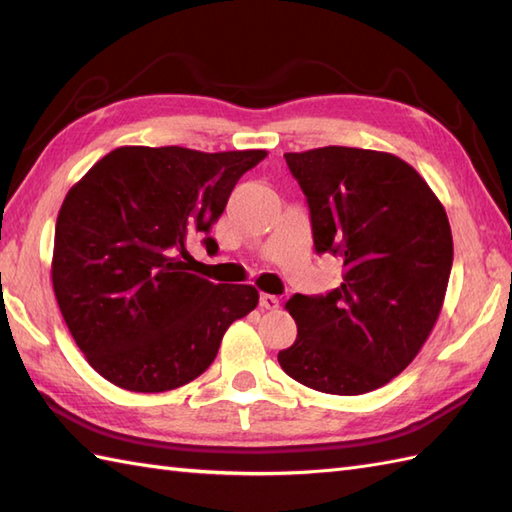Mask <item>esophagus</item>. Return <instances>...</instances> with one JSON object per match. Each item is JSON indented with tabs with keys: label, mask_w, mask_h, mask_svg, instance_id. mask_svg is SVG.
<instances>
[{
	"label": "esophagus",
	"mask_w": 512,
	"mask_h": 512,
	"mask_svg": "<svg viewBox=\"0 0 512 512\" xmlns=\"http://www.w3.org/2000/svg\"><path fill=\"white\" fill-rule=\"evenodd\" d=\"M259 306H262L264 310H275V308H279V297L262 295V299H259Z\"/></svg>",
	"instance_id": "obj_1"
}]
</instances>
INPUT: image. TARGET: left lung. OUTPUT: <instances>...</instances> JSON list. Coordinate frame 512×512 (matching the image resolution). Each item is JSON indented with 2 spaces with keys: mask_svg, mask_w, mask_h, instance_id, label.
Listing matches in <instances>:
<instances>
[{
  "mask_svg": "<svg viewBox=\"0 0 512 512\" xmlns=\"http://www.w3.org/2000/svg\"><path fill=\"white\" fill-rule=\"evenodd\" d=\"M284 158L308 200L314 248L343 257V284L286 303L297 341L279 365L323 394H367L416 358L438 321L453 264L449 217L420 173L385 151Z\"/></svg>",
  "mask_w": 512,
  "mask_h": 512,
  "instance_id": "left-lung-1",
  "label": "left lung"
}]
</instances>
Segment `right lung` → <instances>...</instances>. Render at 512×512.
<instances>
[{"label": "right lung", "mask_w": 512, "mask_h": 512, "mask_svg": "<svg viewBox=\"0 0 512 512\" xmlns=\"http://www.w3.org/2000/svg\"><path fill=\"white\" fill-rule=\"evenodd\" d=\"M264 149L118 147L65 195L54 228L52 288L88 363L129 391H169L209 369L253 286L191 273L187 244L209 237L237 180Z\"/></svg>", "instance_id": "add662e5"}]
</instances>
